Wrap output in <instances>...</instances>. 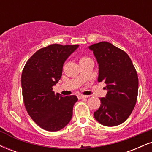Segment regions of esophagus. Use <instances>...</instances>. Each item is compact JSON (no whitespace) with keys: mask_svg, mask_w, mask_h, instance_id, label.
I'll list each match as a JSON object with an SVG mask.
<instances>
[{"mask_svg":"<svg viewBox=\"0 0 152 152\" xmlns=\"http://www.w3.org/2000/svg\"><path fill=\"white\" fill-rule=\"evenodd\" d=\"M88 96H86V95H81V94H79V95H78V99H83V98H88Z\"/></svg>","mask_w":152,"mask_h":152,"instance_id":"obj_1","label":"esophagus"}]
</instances>
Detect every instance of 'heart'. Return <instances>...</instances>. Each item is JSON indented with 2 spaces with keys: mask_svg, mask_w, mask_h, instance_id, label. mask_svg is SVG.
Listing matches in <instances>:
<instances>
[{
  "mask_svg": "<svg viewBox=\"0 0 152 152\" xmlns=\"http://www.w3.org/2000/svg\"><path fill=\"white\" fill-rule=\"evenodd\" d=\"M87 58H88V57H86V56H83V57H81V58H80V61H81L85 60V59H87Z\"/></svg>",
  "mask_w": 152,
  "mask_h": 152,
  "instance_id": "1",
  "label": "heart"
}]
</instances>
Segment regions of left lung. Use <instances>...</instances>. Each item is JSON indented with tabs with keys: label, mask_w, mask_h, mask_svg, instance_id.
Listing matches in <instances>:
<instances>
[{
	"label": "left lung",
	"mask_w": 152,
	"mask_h": 152,
	"mask_svg": "<svg viewBox=\"0 0 152 152\" xmlns=\"http://www.w3.org/2000/svg\"><path fill=\"white\" fill-rule=\"evenodd\" d=\"M89 48L99 64L98 81H104L108 91L105 98L100 99L94 118L104 126H117L128 118L137 103V72L128 54L111 43L102 41Z\"/></svg>",
	"instance_id": "8db88e82"
}]
</instances>
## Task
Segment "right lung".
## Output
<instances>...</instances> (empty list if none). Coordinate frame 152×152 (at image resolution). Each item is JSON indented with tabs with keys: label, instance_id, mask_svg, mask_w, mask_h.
I'll return each instance as SVG.
<instances>
[{
	"label": "right lung",
	"instance_id": "obj_1",
	"mask_svg": "<svg viewBox=\"0 0 152 152\" xmlns=\"http://www.w3.org/2000/svg\"><path fill=\"white\" fill-rule=\"evenodd\" d=\"M78 47V45H49L38 50L23 69L24 105L31 118L43 129L61 130L72 117L77 97L55 94L53 86L61 77L64 61Z\"/></svg>",
	"mask_w": 152,
	"mask_h": 152
}]
</instances>
